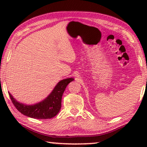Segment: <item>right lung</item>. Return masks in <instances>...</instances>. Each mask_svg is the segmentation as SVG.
<instances>
[{
    "label": "right lung",
    "mask_w": 147,
    "mask_h": 147,
    "mask_svg": "<svg viewBox=\"0 0 147 147\" xmlns=\"http://www.w3.org/2000/svg\"><path fill=\"white\" fill-rule=\"evenodd\" d=\"M73 80L74 78H69L59 81L45 100L34 105L20 103L13 97L9 92L8 93L15 107L23 115L34 119H51L59 113L61 107V98L63 92L68 84Z\"/></svg>",
    "instance_id": "obj_1"
}]
</instances>
